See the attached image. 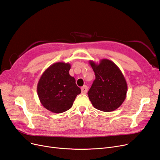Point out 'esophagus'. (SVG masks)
I'll use <instances>...</instances> for the list:
<instances>
[{
    "label": "esophagus",
    "instance_id": "34e87169",
    "mask_svg": "<svg viewBox=\"0 0 160 160\" xmlns=\"http://www.w3.org/2000/svg\"><path fill=\"white\" fill-rule=\"evenodd\" d=\"M88 86H84L81 88V91L82 93H86L88 92Z\"/></svg>",
    "mask_w": 160,
    "mask_h": 160
}]
</instances>
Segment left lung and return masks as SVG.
I'll list each match as a JSON object with an SVG mask.
<instances>
[{
    "instance_id": "left-lung-1",
    "label": "left lung",
    "mask_w": 160,
    "mask_h": 160,
    "mask_svg": "<svg viewBox=\"0 0 160 160\" xmlns=\"http://www.w3.org/2000/svg\"><path fill=\"white\" fill-rule=\"evenodd\" d=\"M95 72L88 97L96 109L111 112L119 108L127 97V84L121 70L109 59H102L99 63L90 61Z\"/></svg>"
}]
</instances>
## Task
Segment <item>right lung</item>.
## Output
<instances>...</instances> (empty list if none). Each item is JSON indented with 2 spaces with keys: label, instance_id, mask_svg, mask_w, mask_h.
I'll return each instance as SVG.
<instances>
[{
  "label": "right lung",
  "instance_id": "obj_1",
  "mask_svg": "<svg viewBox=\"0 0 160 160\" xmlns=\"http://www.w3.org/2000/svg\"><path fill=\"white\" fill-rule=\"evenodd\" d=\"M70 64L55 62L47 68L39 80L37 91L40 102L52 113H61L71 108L81 90L69 74Z\"/></svg>",
  "mask_w": 160,
  "mask_h": 160
}]
</instances>
